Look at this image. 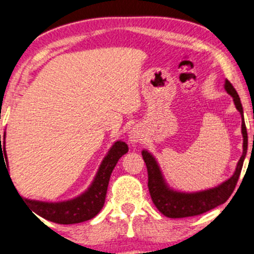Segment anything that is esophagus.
<instances>
[{"label": "esophagus", "instance_id": "1", "mask_svg": "<svg viewBox=\"0 0 254 254\" xmlns=\"http://www.w3.org/2000/svg\"><path fill=\"white\" fill-rule=\"evenodd\" d=\"M142 140H143L142 130L140 129L139 127H132V130L130 131V134H129V142L131 143V145H136V143L142 141Z\"/></svg>", "mask_w": 254, "mask_h": 254}]
</instances>
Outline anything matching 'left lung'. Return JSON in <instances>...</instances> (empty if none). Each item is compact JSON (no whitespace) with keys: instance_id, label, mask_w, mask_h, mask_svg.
I'll return each mask as SVG.
<instances>
[{"instance_id":"left-lung-1","label":"left lung","mask_w":254,"mask_h":254,"mask_svg":"<svg viewBox=\"0 0 254 254\" xmlns=\"http://www.w3.org/2000/svg\"><path fill=\"white\" fill-rule=\"evenodd\" d=\"M224 88L234 99L235 107L241 114L242 124H241V132H242L243 143H242V155L238 160L234 175L222 183L212 187V188L204 189L198 191H182L178 189L172 188L166 181L162 170L158 165L155 156L147 150H142L141 155L146 163L148 173V190H150L151 199H152L155 206L162 212L165 216L179 219V217H188L200 215L203 212L209 211L214 207L224 204L234 191L236 187L238 178H240L241 171H242L243 161L247 155L248 147V136L247 129H246L245 118H243V108L241 104V99L238 97L236 89L227 79H225ZM254 141V136H253Z\"/></svg>"}]
</instances>
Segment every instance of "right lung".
<instances>
[{"label":"right lung","instance_id":"1","mask_svg":"<svg viewBox=\"0 0 254 254\" xmlns=\"http://www.w3.org/2000/svg\"><path fill=\"white\" fill-rule=\"evenodd\" d=\"M127 151H129V147H127V143L122 140H117L109 148L107 155L104 156L103 161L99 165L98 171H97L96 176H94L93 181L89 184L88 188L83 193L72 199L64 201H42L23 198L18 191L17 193L20 200L30 207L32 212L39 215L43 219L49 220V221L61 225H70L91 220L103 207L113 170H114L119 158L123 155H125ZM4 160H6V165H8L6 153V131H4L2 139L0 135V166L1 161H3L4 163ZM6 170H8V166L6 167ZM7 173H8V171H7Z\"/></svg>","mask_w":254,"mask_h":254}]
</instances>
